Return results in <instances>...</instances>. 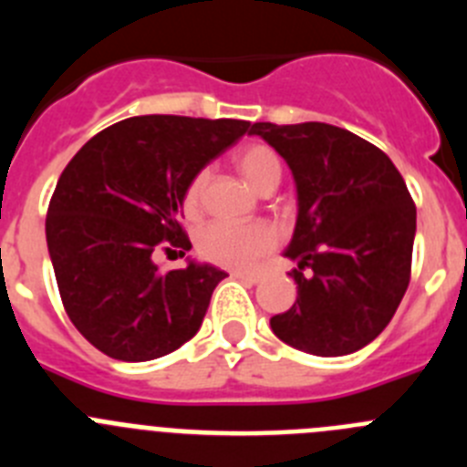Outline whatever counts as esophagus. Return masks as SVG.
I'll return each mask as SVG.
<instances>
[{
	"instance_id": "34e87169",
	"label": "esophagus",
	"mask_w": 467,
	"mask_h": 467,
	"mask_svg": "<svg viewBox=\"0 0 467 467\" xmlns=\"http://www.w3.org/2000/svg\"><path fill=\"white\" fill-rule=\"evenodd\" d=\"M231 275L238 280H243V283H247V285H257L259 280H262V274H257V271H234Z\"/></svg>"
}]
</instances>
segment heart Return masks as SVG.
<instances>
[{
    "mask_svg": "<svg viewBox=\"0 0 467 467\" xmlns=\"http://www.w3.org/2000/svg\"><path fill=\"white\" fill-rule=\"evenodd\" d=\"M236 166L245 182L257 192L278 187L280 159L266 144H250L236 154ZM205 187V172H198L184 192V213L193 214L201 203ZM275 247V231L271 226L231 224V222H210L196 234V250L205 262H213L226 269H253L254 264Z\"/></svg>",
    "mask_w": 467,
    "mask_h": 467,
    "instance_id": "obj_1",
    "label": "heart"
}]
</instances>
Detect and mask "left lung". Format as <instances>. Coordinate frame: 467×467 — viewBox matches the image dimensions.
I'll list each match as a JSON object with an SVG mask.
<instances>
[{"instance_id":"obj_1","label":"left lung","mask_w":467,"mask_h":467,"mask_svg":"<svg viewBox=\"0 0 467 467\" xmlns=\"http://www.w3.org/2000/svg\"><path fill=\"white\" fill-rule=\"evenodd\" d=\"M290 166L296 301L271 317L280 341L311 356L365 348L398 311L411 274L416 205L393 161L329 123H253Z\"/></svg>"}]
</instances>
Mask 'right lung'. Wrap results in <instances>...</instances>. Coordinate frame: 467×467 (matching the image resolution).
Returning <instances> with one entry per match:
<instances>
[{"instance_id": "1", "label": "right lung", "mask_w": 467, "mask_h": 467, "mask_svg": "<svg viewBox=\"0 0 467 467\" xmlns=\"http://www.w3.org/2000/svg\"><path fill=\"white\" fill-rule=\"evenodd\" d=\"M247 130L238 119L130 117L67 163L48 203V254L69 320L105 356L154 360L198 332L226 274L193 259L161 271L154 253L192 250L184 192Z\"/></svg>"}]
</instances>
